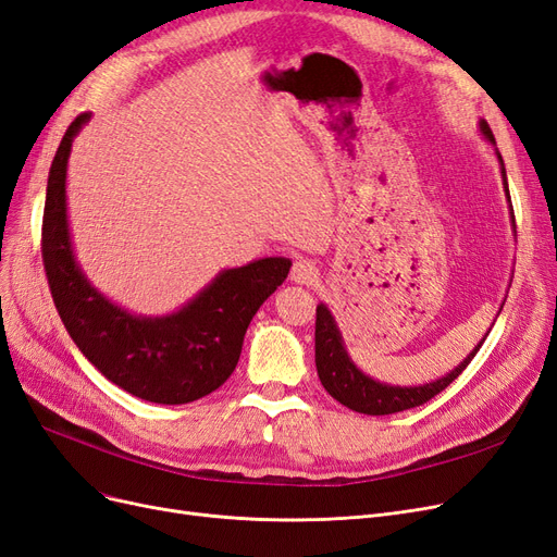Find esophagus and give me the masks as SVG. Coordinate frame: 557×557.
<instances>
[{
    "instance_id": "obj_1",
    "label": "esophagus",
    "mask_w": 557,
    "mask_h": 557,
    "mask_svg": "<svg viewBox=\"0 0 557 557\" xmlns=\"http://www.w3.org/2000/svg\"><path fill=\"white\" fill-rule=\"evenodd\" d=\"M292 280L298 284H314L319 280V268L312 259L298 257L292 265Z\"/></svg>"
}]
</instances>
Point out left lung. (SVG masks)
Listing matches in <instances>:
<instances>
[{
  "instance_id": "1",
  "label": "left lung",
  "mask_w": 557,
  "mask_h": 557,
  "mask_svg": "<svg viewBox=\"0 0 557 557\" xmlns=\"http://www.w3.org/2000/svg\"><path fill=\"white\" fill-rule=\"evenodd\" d=\"M480 128L488 141L496 144L493 139V133L488 128V123L482 121ZM500 158V156H498ZM503 162V158H500ZM503 178H505V193L509 195L507 188V176L503 168ZM482 342L478 344L475 351H472L455 372H449L447 376L434 381V383H424L416 387H395V385H383L374 379L364 376L360 369L348 358L346 348L342 344V335L337 331V323L333 314L327 312L325 305L317 307V331H314V348H317V372L327 389V395L335 397L339 404L346 408L356 410V413L364 416H389V413H399V410H408L426 404L431 397H436L438 393L459 379V374L468 367V362L475 358L480 351Z\"/></svg>"
}]
</instances>
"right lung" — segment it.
I'll list each match as a JSON object with an SVG mask.
<instances>
[{"instance_id":"right-lung-1","label":"right lung","mask_w":557,"mask_h":557,"mask_svg":"<svg viewBox=\"0 0 557 557\" xmlns=\"http://www.w3.org/2000/svg\"><path fill=\"white\" fill-rule=\"evenodd\" d=\"M87 121L89 112L75 116L48 176L40 255L57 312L85 358L126 393L153 404L201 399L232 376L247 325L289 275L292 261L268 257L224 271L183 310L162 319L133 317L102 298L79 273L66 220V162Z\"/></svg>"}]
</instances>
